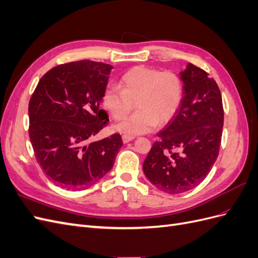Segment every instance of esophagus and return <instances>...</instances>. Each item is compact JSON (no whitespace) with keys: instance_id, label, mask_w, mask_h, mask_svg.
I'll use <instances>...</instances> for the list:
<instances>
[{"instance_id":"1","label":"esophagus","mask_w":258,"mask_h":258,"mask_svg":"<svg viewBox=\"0 0 258 258\" xmlns=\"http://www.w3.org/2000/svg\"><path fill=\"white\" fill-rule=\"evenodd\" d=\"M135 138H136V137H134V136H128V135H123V136L121 137L123 143H128V142L132 141V140H134Z\"/></svg>"}]
</instances>
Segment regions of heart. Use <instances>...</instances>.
<instances>
[{"instance_id":"b5f03b06","label":"heart","mask_w":258,"mask_h":258,"mask_svg":"<svg viewBox=\"0 0 258 258\" xmlns=\"http://www.w3.org/2000/svg\"><path fill=\"white\" fill-rule=\"evenodd\" d=\"M119 87L108 86L102 103L115 120H121L134 108L138 111L116 130L123 134L139 135L162 126L173 118L182 104L184 85L181 77L172 71L139 66L122 75Z\"/></svg>"}]
</instances>
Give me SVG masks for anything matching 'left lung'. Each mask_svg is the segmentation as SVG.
I'll return each instance as SVG.
<instances>
[{"instance_id": "obj_1", "label": "left lung", "mask_w": 258, "mask_h": 258, "mask_svg": "<svg viewBox=\"0 0 258 258\" xmlns=\"http://www.w3.org/2000/svg\"><path fill=\"white\" fill-rule=\"evenodd\" d=\"M179 77L184 84L182 104L158 132L143 162L148 181L168 194L190 190L207 177L220 152L224 126L216 82L191 63Z\"/></svg>"}]
</instances>
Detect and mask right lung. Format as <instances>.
Wrapping results in <instances>:
<instances>
[{"mask_svg":"<svg viewBox=\"0 0 258 258\" xmlns=\"http://www.w3.org/2000/svg\"><path fill=\"white\" fill-rule=\"evenodd\" d=\"M113 67L82 60L49 70L29 102V137L45 174L63 188L85 189L102 178L122 146L114 134L90 140L108 121L100 110Z\"/></svg>","mask_w":258,"mask_h":258,"instance_id":"obj_1","label":"right lung"}]
</instances>
